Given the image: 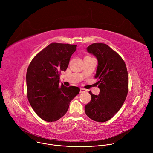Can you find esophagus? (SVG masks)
<instances>
[{
  "label": "esophagus",
  "mask_w": 153,
  "mask_h": 153,
  "mask_svg": "<svg viewBox=\"0 0 153 153\" xmlns=\"http://www.w3.org/2000/svg\"><path fill=\"white\" fill-rule=\"evenodd\" d=\"M86 91H87V90H85V89H83V88H80V93H85V92H86Z\"/></svg>",
  "instance_id": "obj_1"
}]
</instances>
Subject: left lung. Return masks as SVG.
<instances>
[{
	"mask_svg": "<svg viewBox=\"0 0 153 153\" xmlns=\"http://www.w3.org/2000/svg\"><path fill=\"white\" fill-rule=\"evenodd\" d=\"M98 60L96 83L98 96L91 91V101L85 105V113L91 119L104 122L111 119L122 106L128 91V76L120 56L105 43H94L87 48Z\"/></svg>",
	"mask_w": 153,
	"mask_h": 153,
	"instance_id": "left-lung-1",
	"label": "left lung"
}]
</instances>
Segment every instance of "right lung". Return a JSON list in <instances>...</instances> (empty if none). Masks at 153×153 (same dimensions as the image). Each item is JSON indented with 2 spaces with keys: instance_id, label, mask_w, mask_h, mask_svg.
Returning a JSON list of instances; mask_svg holds the SVG:
<instances>
[{
  "instance_id": "add662e5",
  "label": "right lung",
  "mask_w": 153,
  "mask_h": 153,
  "mask_svg": "<svg viewBox=\"0 0 153 153\" xmlns=\"http://www.w3.org/2000/svg\"><path fill=\"white\" fill-rule=\"evenodd\" d=\"M76 45L51 43L37 54L27 72L28 101L39 117L55 122L67 112L70 103L80 91L77 86L59 84L61 71L67 70Z\"/></svg>"
}]
</instances>
